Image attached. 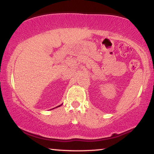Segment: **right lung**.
Wrapping results in <instances>:
<instances>
[{
  "label": "right lung",
  "instance_id": "right-lung-1",
  "mask_svg": "<svg viewBox=\"0 0 154 154\" xmlns=\"http://www.w3.org/2000/svg\"><path fill=\"white\" fill-rule=\"evenodd\" d=\"M60 106H61V105H60ZM58 107V106H57Z\"/></svg>",
  "mask_w": 154,
  "mask_h": 154
}]
</instances>
